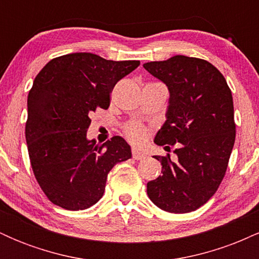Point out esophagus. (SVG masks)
Listing matches in <instances>:
<instances>
[{
	"label": "esophagus",
	"instance_id": "esophagus-1",
	"mask_svg": "<svg viewBox=\"0 0 259 259\" xmlns=\"http://www.w3.org/2000/svg\"><path fill=\"white\" fill-rule=\"evenodd\" d=\"M145 157H146V154H145L144 152H141V151H139V150H136V148H134V150H133V158L134 159L140 160V159L145 158Z\"/></svg>",
	"mask_w": 259,
	"mask_h": 259
}]
</instances>
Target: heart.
I'll return each instance as SVG.
<instances>
[{
	"label": "heart",
	"mask_w": 259,
	"mask_h": 259,
	"mask_svg": "<svg viewBox=\"0 0 259 259\" xmlns=\"http://www.w3.org/2000/svg\"><path fill=\"white\" fill-rule=\"evenodd\" d=\"M125 134L127 138L132 140L133 142H136V144L144 141L145 139L144 127L140 126L139 124H130V125H127L125 129Z\"/></svg>",
	"instance_id": "obj_1"
}]
</instances>
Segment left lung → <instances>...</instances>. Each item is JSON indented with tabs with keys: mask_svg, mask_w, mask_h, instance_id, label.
Returning <instances> with one entry per match:
<instances>
[{
	"mask_svg": "<svg viewBox=\"0 0 259 259\" xmlns=\"http://www.w3.org/2000/svg\"><path fill=\"white\" fill-rule=\"evenodd\" d=\"M144 68L169 91L154 144L177 146L175 160L153 156L162 175L148 181L147 195L165 212H192L215 194L227 171L235 142L233 95L223 74L203 59L178 55Z\"/></svg>",
	"mask_w": 259,
	"mask_h": 259,
	"instance_id": "8db88e82",
	"label": "left lung"
}]
</instances>
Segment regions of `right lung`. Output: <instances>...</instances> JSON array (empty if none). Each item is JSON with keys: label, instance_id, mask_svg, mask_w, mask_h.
Segmentation results:
<instances>
[{"label": "right lung", "instance_id": "right-lung-1", "mask_svg": "<svg viewBox=\"0 0 259 259\" xmlns=\"http://www.w3.org/2000/svg\"><path fill=\"white\" fill-rule=\"evenodd\" d=\"M139 65L76 52L52 59L36 75L28 95L25 139L35 178L52 203L68 210L94 206L111 169L132 158L123 138L100 146L88 139V129L91 113L108 108L114 85Z\"/></svg>", "mask_w": 259, "mask_h": 259}]
</instances>
